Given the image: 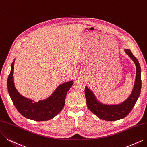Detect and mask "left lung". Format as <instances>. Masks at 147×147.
<instances>
[{
  "label": "left lung",
  "mask_w": 147,
  "mask_h": 147,
  "mask_svg": "<svg viewBox=\"0 0 147 147\" xmlns=\"http://www.w3.org/2000/svg\"><path fill=\"white\" fill-rule=\"evenodd\" d=\"M125 53L130 57L136 67V75L132 93L126 100L118 105H106L98 102L92 91L85 88V96L87 107L99 118L107 121H114L126 117L132 110L136 102L141 90V77L140 66L130 49H125Z\"/></svg>",
  "instance_id": "8db88e82"
}]
</instances>
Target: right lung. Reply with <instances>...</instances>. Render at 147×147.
Returning a JSON list of instances; mask_svg holds the SVG:
<instances>
[{
    "label": "right lung",
    "instance_id": "1",
    "mask_svg": "<svg viewBox=\"0 0 147 147\" xmlns=\"http://www.w3.org/2000/svg\"><path fill=\"white\" fill-rule=\"evenodd\" d=\"M14 63L11 65L7 86L9 95L17 110L25 118L36 121H48L54 118L64 107L67 93L72 87L73 81L60 85L50 97L36 102L20 95L15 88L13 80Z\"/></svg>",
    "mask_w": 147,
    "mask_h": 147
}]
</instances>
